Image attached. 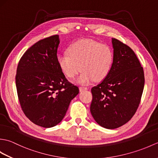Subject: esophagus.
<instances>
[{"instance_id":"1","label":"esophagus","mask_w":158,"mask_h":158,"mask_svg":"<svg viewBox=\"0 0 158 158\" xmlns=\"http://www.w3.org/2000/svg\"><path fill=\"white\" fill-rule=\"evenodd\" d=\"M88 89V88H87V87H83V86L79 87V91H80V92L85 91V90H87Z\"/></svg>"}]
</instances>
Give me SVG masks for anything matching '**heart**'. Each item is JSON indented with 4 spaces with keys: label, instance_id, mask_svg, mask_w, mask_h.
<instances>
[{
    "label": "heart",
    "instance_id": "heart-1",
    "mask_svg": "<svg viewBox=\"0 0 158 158\" xmlns=\"http://www.w3.org/2000/svg\"><path fill=\"white\" fill-rule=\"evenodd\" d=\"M57 61L69 78L75 77L81 69L75 82L88 85L94 79L102 81L109 75L113 62V53L108 45L93 40L82 39L70 45L69 53L58 55Z\"/></svg>",
    "mask_w": 158,
    "mask_h": 158
}]
</instances>
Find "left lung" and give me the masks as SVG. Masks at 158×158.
Returning <instances> with one entry per match:
<instances>
[{
  "mask_svg": "<svg viewBox=\"0 0 158 158\" xmlns=\"http://www.w3.org/2000/svg\"><path fill=\"white\" fill-rule=\"evenodd\" d=\"M113 62L109 75L91 91L92 115L100 126L115 129L135 115L145 84L143 67L135 53L119 40L112 39Z\"/></svg>",
  "mask_w": 158,
  "mask_h": 158,
  "instance_id": "obj_1",
  "label": "left lung"
}]
</instances>
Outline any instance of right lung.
Returning a JSON list of instances; mask_svg holds the SVG:
<instances>
[{
    "label": "right lung",
    "mask_w": 158,
    "mask_h": 158,
    "mask_svg": "<svg viewBox=\"0 0 158 158\" xmlns=\"http://www.w3.org/2000/svg\"><path fill=\"white\" fill-rule=\"evenodd\" d=\"M58 35L40 40L20 59L15 76L19 101L36 125L52 127L64 117L78 87L68 81L57 61Z\"/></svg>",
    "instance_id": "right-lung-1"
}]
</instances>
